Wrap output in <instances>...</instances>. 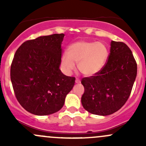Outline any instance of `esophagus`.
I'll return each mask as SVG.
<instances>
[{"label":"esophagus","mask_w":146,"mask_h":146,"mask_svg":"<svg viewBox=\"0 0 146 146\" xmlns=\"http://www.w3.org/2000/svg\"><path fill=\"white\" fill-rule=\"evenodd\" d=\"M76 83H78V84L80 83V80H79L78 78H76Z\"/></svg>","instance_id":"esophagus-1"}]
</instances>
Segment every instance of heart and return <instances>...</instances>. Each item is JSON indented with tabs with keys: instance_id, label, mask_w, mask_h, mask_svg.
I'll return each instance as SVG.
<instances>
[{
	"instance_id": "heart-1",
	"label": "heart",
	"mask_w": 146,
	"mask_h": 146,
	"mask_svg": "<svg viewBox=\"0 0 146 146\" xmlns=\"http://www.w3.org/2000/svg\"><path fill=\"white\" fill-rule=\"evenodd\" d=\"M108 56V48L102 42L80 40L68 46V54H63L61 64L66 71L71 72L78 63L79 71L91 77L103 68Z\"/></svg>"
}]
</instances>
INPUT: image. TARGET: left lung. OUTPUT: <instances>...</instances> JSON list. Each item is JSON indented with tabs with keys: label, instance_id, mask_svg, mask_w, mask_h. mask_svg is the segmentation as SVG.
Here are the masks:
<instances>
[{
	"label": "left lung",
	"instance_id": "obj_1",
	"mask_svg": "<svg viewBox=\"0 0 146 146\" xmlns=\"http://www.w3.org/2000/svg\"><path fill=\"white\" fill-rule=\"evenodd\" d=\"M137 75V64L125 43L111 41L107 62L100 71L83 78L82 107L91 114L107 116L120 110L129 99Z\"/></svg>",
	"mask_w": 146,
	"mask_h": 146
}]
</instances>
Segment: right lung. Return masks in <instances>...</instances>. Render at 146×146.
Returning <instances> with one entry per match:
<instances>
[{
	"mask_svg": "<svg viewBox=\"0 0 146 146\" xmlns=\"http://www.w3.org/2000/svg\"><path fill=\"white\" fill-rule=\"evenodd\" d=\"M64 34L42 36L17 48L10 67V79L17 101L25 110L44 116L59 111L76 78L59 69Z\"/></svg>",
	"mask_w": 146,
	"mask_h": 146,
	"instance_id": "obj_1",
	"label": "right lung"
}]
</instances>
